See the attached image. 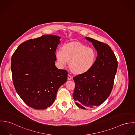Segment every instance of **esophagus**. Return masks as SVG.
I'll return each mask as SVG.
<instances>
[{"label": "esophagus", "mask_w": 135, "mask_h": 135, "mask_svg": "<svg viewBox=\"0 0 135 135\" xmlns=\"http://www.w3.org/2000/svg\"><path fill=\"white\" fill-rule=\"evenodd\" d=\"M68 79L69 80H71V79H72V76H71L70 75L68 74Z\"/></svg>", "instance_id": "1"}]
</instances>
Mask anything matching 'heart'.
<instances>
[{
    "mask_svg": "<svg viewBox=\"0 0 135 135\" xmlns=\"http://www.w3.org/2000/svg\"><path fill=\"white\" fill-rule=\"evenodd\" d=\"M62 50L56 52L59 63L63 66L70 62V68L76 74L88 72L94 66L96 60V53L94 49L77 42L68 44Z\"/></svg>",
    "mask_w": 135,
    "mask_h": 135,
    "instance_id": "b5f03b06",
    "label": "heart"
}]
</instances>
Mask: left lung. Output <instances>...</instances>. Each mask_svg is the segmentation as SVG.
Here are the masks:
<instances>
[{
    "label": "left lung",
    "instance_id": "obj_1",
    "mask_svg": "<svg viewBox=\"0 0 135 135\" xmlns=\"http://www.w3.org/2000/svg\"><path fill=\"white\" fill-rule=\"evenodd\" d=\"M97 50L98 56L93 67L87 72L73 77L75 84L73 95L77 107L83 109L101 104L112 90L117 69V61L107 44L86 37Z\"/></svg>",
    "mask_w": 135,
    "mask_h": 135
}]
</instances>
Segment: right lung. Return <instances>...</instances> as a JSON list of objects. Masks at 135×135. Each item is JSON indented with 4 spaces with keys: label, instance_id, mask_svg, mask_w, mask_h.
I'll return each instance as SVG.
<instances>
[{
    "label": "right lung",
    "instance_id": "add662e5",
    "mask_svg": "<svg viewBox=\"0 0 135 135\" xmlns=\"http://www.w3.org/2000/svg\"><path fill=\"white\" fill-rule=\"evenodd\" d=\"M60 39L53 35L31 39L20 44L12 56L15 88L31 108L40 110L51 106L59 88L67 80V71L55 66Z\"/></svg>",
    "mask_w": 135,
    "mask_h": 135
}]
</instances>
